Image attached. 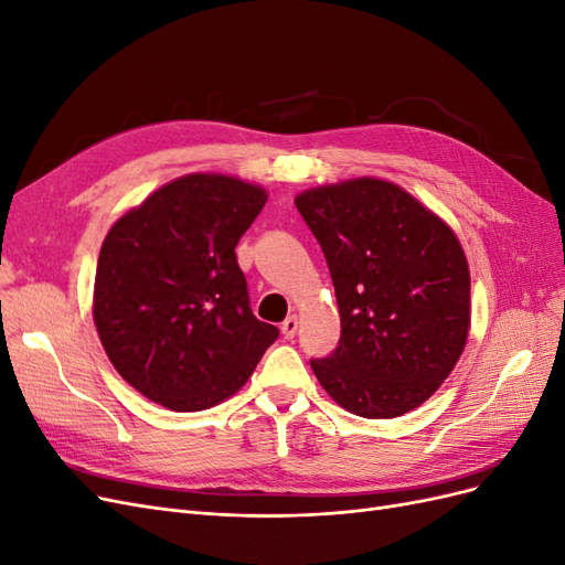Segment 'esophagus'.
I'll return each instance as SVG.
<instances>
[{
    "mask_svg": "<svg viewBox=\"0 0 565 565\" xmlns=\"http://www.w3.org/2000/svg\"><path fill=\"white\" fill-rule=\"evenodd\" d=\"M297 330H299V318H297V316L285 318V322L280 324V332H282L285 339H295Z\"/></svg>",
    "mask_w": 565,
    "mask_h": 565,
    "instance_id": "esophagus-1",
    "label": "esophagus"
}]
</instances>
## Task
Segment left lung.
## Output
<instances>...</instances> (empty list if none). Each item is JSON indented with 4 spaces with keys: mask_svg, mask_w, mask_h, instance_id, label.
<instances>
[{
    "mask_svg": "<svg viewBox=\"0 0 565 565\" xmlns=\"http://www.w3.org/2000/svg\"><path fill=\"white\" fill-rule=\"evenodd\" d=\"M297 210L328 262L337 349L313 358L318 382L349 413L401 417L452 372L469 334V266L448 224L382 179L301 193Z\"/></svg>",
    "mask_w": 565,
    "mask_h": 565,
    "instance_id": "left-lung-1",
    "label": "left lung"
}]
</instances>
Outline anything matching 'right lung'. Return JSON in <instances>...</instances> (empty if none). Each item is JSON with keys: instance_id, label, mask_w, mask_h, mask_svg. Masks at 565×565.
<instances>
[{"instance_id": "1", "label": "right lung", "mask_w": 565, "mask_h": 565, "mask_svg": "<svg viewBox=\"0 0 565 565\" xmlns=\"http://www.w3.org/2000/svg\"><path fill=\"white\" fill-rule=\"evenodd\" d=\"M266 204L259 185L188 174L108 231L94 322L110 363L146 398L198 413L233 396L276 324L252 313L235 245Z\"/></svg>"}]
</instances>
